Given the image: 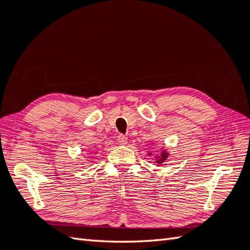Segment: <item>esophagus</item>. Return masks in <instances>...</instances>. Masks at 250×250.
<instances>
[{"label": "esophagus", "mask_w": 250, "mask_h": 250, "mask_svg": "<svg viewBox=\"0 0 250 250\" xmlns=\"http://www.w3.org/2000/svg\"><path fill=\"white\" fill-rule=\"evenodd\" d=\"M118 143H119V145H125L126 143H128V138H126V136H125V135H119L118 136Z\"/></svg>", "instance_id": "1"}]
</instances>
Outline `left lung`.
Wrapping results in <instances>:
<instances>
[{"label": "left lung", "mask_w": 250, "mask_h": 250, "mask_svg": "<svg viewBox=\"0 0 250 250\" xmlns=\"http://www.w3.org/2000/svg\"><path fill=\"white\" fill-rule=\"evenodd\" d=\"M150 144L153 145L154 143H153V142H150ZM159 149L161 150V153H160L159 155H158V154H157V155H154V158L156 159L155 163L160 166V165H163L164 163H166V160H167V159L169 158V156H170L171 154H170L169 150L165 149V147H160ZM147 155L149 156V157H150V156H153V154H151L150 151H149V153H147Z\"/></svg>", "instance_id": "1"}]
</instances>
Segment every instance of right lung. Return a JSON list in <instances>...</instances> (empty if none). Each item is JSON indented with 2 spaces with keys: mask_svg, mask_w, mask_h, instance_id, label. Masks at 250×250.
<instances>
[{
  "mask_svg": "<svg viewBox=\"0 0 250 250\" xmlns=\"http://www.w3.org/2000/svg\"><path fill=\"white\" fill-rule=\"evenodd\" d=\"M97 150H99V149H94V153H95V154L97 153Z\"/></svg>",
  "mask_w": 250,
  "mask_h": 250,
  "instance_id": "obj_1",
  "label": "right lung"
}]
</instances>
